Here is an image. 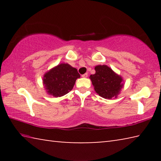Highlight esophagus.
Wrapping results in <instances>:
<instances>
[{
	"instance_id": "1",
	"label": "esophagus",
	"mask_w": 161,
	"mask_h": 161,
	"mask_svg": "<svg viewBox=\"0 0 161 161\" xmlns=\"http://www.w3.org/2000/svg\"><path fill=\"white\" fill-rule=\"evenodd\" d=\"M81 77H82L83 78H86V77H88V74H87V73H85V74L81 75Z\"/></svg>"
}]
</instances>
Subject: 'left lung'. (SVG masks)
Returning a JSON list of instances; mask_svg holds the SVG:
<instances>
[{"label": "left lung", "instance_id": "8db88e82", "mask_svg": "<svg viewBox=\"0 0 161 161\" xmlns=\"http://www.w3.org/2000/svg\"><path fill=\"white\" fill-rule=\"evenodd\" d=\"M94 75L89 77L97 94L104 99L117 98L124 87L121 76L111 69L107 65H97L94 67Z\"/></svg>", "mask_w": 161, "mask_h": 161}]
</instances>
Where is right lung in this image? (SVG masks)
Wrapping results in <instances>:
<instances>
[{"label":"right lung","mask_w":161,"mask_h":161,"mask_svg":"<svg viewBox=\"0 0 161 161\" xmlns=\"http://www.w3.org/2000/svg\"><path fill=\"white\" fill-rule=\"evenodd\" d=\"M80 77L76 68L67 63H61L45 73L42 83L47 94L60 97L72 90L77 79Z\"/></svg>","instance_id":"add662e5"}]
</instances>
